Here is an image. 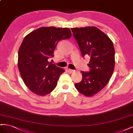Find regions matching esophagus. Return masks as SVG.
<instances>
[{
  "label": "esophagus",
  "mask_w": 133,
  "mask_h": 133,
  "mask_svg": "<svg viewBox=\"0 0 133 133\" xmlns=\"http://www.w3.org/2000/svg\"><path fill=\"white\" fill-rule=\"evenodd\" d=\"M69 73H73V72H74V70H72V69H69Z\"/></svg>",
  "instance_id": "1"
}]
</instances>
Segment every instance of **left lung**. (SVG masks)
Wrapping results in <instances>:
<instances>
[{
    "instance_id": "1",
    "label": "left lung",
    "mask_w": 133,
    "mask_h": 133,
    "mask_svg": "<svg viewBox=\"0 0 133 133\" xmlns=\"http://www.w3.org/2000/svg\"><path fill=\"white\" fill-rule=\"evenodd\" d=\"M83 57L89 55V72L81 71L82 81L75 84L80 93L91 96L108 83L115 66L113 43L108 36L95 26L71 28Z\"/></svg>"
}]
</instances>
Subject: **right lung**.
<instances>
[{
  "mask_svg": "<svg viewBox=\"0 0 133 133\" xmlns=\"http://www.w3.org/2000/svg\"><path fill=\"white\" fill-rule=\"evenodd\" d=\"M69 28L42 27L24 38L18 51V65L25 85L38 95L49 94L57 85L64 69L49 62L58 42L69 39Z\"/></svg>",
  "mask_w": 133,
  "mask_h": 133,
  "instance_id": "add662e5",
  "label": "right lung"
}]
</instances>
